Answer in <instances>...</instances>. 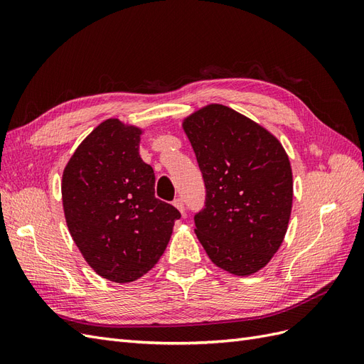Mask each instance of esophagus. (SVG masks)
Returning a JSON list of instances; mask_svg holds the SVG:
<instances>
[{
  "instance_id": "obj_1",
  "label": "esophagus",
  "mask_w": 364,
  "mask_h": 364,
  "mask_svg": "<svg viewBox=\"0 0 364 364\" xmlns=\"http://www.w3.org/2000/svg\"><path fill=\"white\" fill-rule=\"evenodd\" d=\"M173 205H174L176 208H178L182 214H185V206H183V202H182V199H174Z\"/></svg>"
}]
</instances>
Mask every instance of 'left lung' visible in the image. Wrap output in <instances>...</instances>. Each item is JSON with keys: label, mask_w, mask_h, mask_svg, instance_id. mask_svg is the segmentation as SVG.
Instances as JSON below:
<instances>
[{"label": "left lung", "mask_w": 364, "mask_h": 364, "mask_svg": "<svg viewBox=\"0 0 364 364\" xmlns=\"http://www.w3.org/2000/svg\"><path fill=\"white\" fill-rule=\"evenodd\" d=\"M205 182L194 232L211 261L247 277L277 253L287 232L293 176L281 142L255 121L209 105L183 121Z\"/></svg>", "instance_id": "obj_1"}]
</instances>
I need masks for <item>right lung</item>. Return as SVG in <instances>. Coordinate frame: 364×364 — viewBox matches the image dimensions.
<instances>
[{"label":"right lung","instance_id":"1","mask_svg":"<svg viewBox=\"0 0 364 364\" xmlns=\"http://www.w3.org/2000/svg\"><path fill=\"white\" fill-rule=\"evenodd\" d=\"M142 130L109 118L77 147L62 176L65 218L86 262L114 282L147 273L181 213L155 197V173L139 156Z\"/></svg>","mask_w":364,"mask_h":364}]
</instances>
